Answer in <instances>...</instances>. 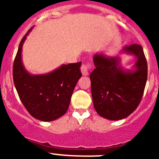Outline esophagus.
<instances>
[{
  "label": "esophagus",
  "mask_w": 159,
  "mask_h": 159,
  "mask_svg": "<svg viewBox=\"0 0 159 159\" xmlns=\"http://www.w3.org/2000/svg\"><path fill=\"white\" fill-rule=\"evenodd\" d=\"M92 68V65L89 62H87V64H82L81 67V72H82V75L84 76H87L89 74V70Z\"/></svg>",
  "instance_id": "34e87169"
}]
</instances>
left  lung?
I'll return each instance as SVG.
<instances>
[{
  "mask_svg": "<svg viewBox=\"0 0 159 159\" xmlns=\"http://www.w3.org/2000/svg\"><path fill=\"white\" fill-rule=\"evenodd\" d=\"M123 52L137 57L133 71H125L119 57L95 54L96 68L90 74L95 110L111 120L125 119L135 111L147 82L148 64L142 46L134 43L124 47Z\"/></svg>",
  "mask_w": 159,
  "mask_h": 159,
  "instance_id": "1",
  "label": "left lung"
}]
</instances>
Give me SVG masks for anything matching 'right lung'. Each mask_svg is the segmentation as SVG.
I'll return each instance as SVG.
<instances>
[{
    "mask_svg": "<svg viewBox=\"0 0 159 159\" xmlns=\"http://www.w3.org/2000/svg\"><path fill=\"white\" fill-rule=\"evenodd\" d=\"M31 30L19 45L13 64L14 83L21 102L31 116L39 120L52 121L67 112L73 90L82 77V62L62 64L48 74H30L21 61V51Z\"/></svg>",
    "mask_w": 159,
    "mask_h": 159,
    "instance_id": "obj_1",
    "label": "right lung"
}]
</instances>
